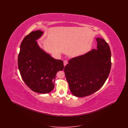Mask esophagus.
I'll return each instance as SVG.
<instances>
[{
	"mask_svg": "<svg viewBox=\"0 0 128 128\" xmlns=\"http://www.w3.org/2000/svg\"><path fill=\"white\" fill-rule=\"evenodd\" d=\"M67 63H68V61L67 60H64V66H65L67 65Z\"/></svg>",
	"mask_w": 128,
	"mask_h": 128,
	"instance_id": "1",
	"label": "esophagus"
}]
</instances>
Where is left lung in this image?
<instances>
[{
	"label": "left lung",
	"instance_id": "left-lung-1",
	"mask_svg": "<svg viewBox=\"0 0 128 128\" xmlns=\"http://www.w3.org/2000/svg\"><path fill=\"white\" fill-rule=\"evenodd\" d=\"M97 49L72 58L64 68L70 89L77 97L90 96L100 89L110 74L111 51L103 39L97 38Z\"/></svg>",
	"mask_w": 128,
	"mask_h": 128
}]
</instances>
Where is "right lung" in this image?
<instances>
[{"mask_svg":"<svg viewBox=\"0 0 128 128\" xmlns=\"http://www.w3.org/2000/svg\"><path fill=\"white\" fill-rule=\"evenodd\" d=\"M43 32H32L20 44L18 68L25 84L34 92L48 94L54 88L56 73L64 69L63 61L55 60L41 48L37 39Z\"/></svg>","mask_w":128,"mask_h":128,"instance_id":"add662e5","label":"right lung"}]
</instances>
